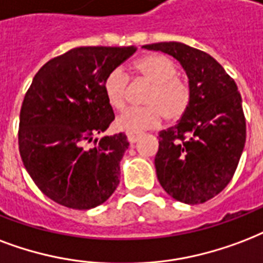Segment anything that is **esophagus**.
<instances>
[{"label": "esophagus", "instance_id": "1", "mask_svg": "<svg viewBox=\"0 0 263 263\" xmlns=\"http://www.w3.org/2000/svg\"><path fill=\"white\" fill-rule=\"evenodd\" d=\"M127 138L128 142H129L131 145H134V143H136L138 139H139V134H127Z\"/></svg>", "mask_w": 263, "mask_h": 263}]
</instances>
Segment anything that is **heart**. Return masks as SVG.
I'll return each instance as SVG.
<instances>
[{"mask_svg":"<svg viewBox=\"0 0 263 263\" xmlns=\"http://www.w3.org/2000/svg\"><path fill=\"white\" fill-rule=\"evenodd\" d=\"M132 70L152 84L145 99V107L128 109L116 120V128L127 134H139L157 127L161 118L178 121L190 103V88L178 77V66L168 56L150 53L134 62ZM103 93L114 110L124 109L128 96V77L116 67L103 80Z\"/></svg>","mask_w":263,"mask_h":263,"instance_id":"heart-1","label":"heart"}]
</instances>
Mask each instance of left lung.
<instances>
[{"label":"left lung","instance_id":"1","mask_svg":"<svg viewBox=\"0 0 263 263\" xmlns=\"http://www.w3.org/2000/svg\"><path fill=\"white\" fill-rule=\"evenodd\" d=\"M142 48L174 56L189 78V107L175 127L158 135V182L180 203H205L228 186L243 153L241 95L233 78L205 52L174 41Z\"/></svg>","mask_w":263,"mask_h":263}]
</instances>
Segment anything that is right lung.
I'll list each match as a JSON object with an SVG mask.
<instances>
[{"instance_id":"obj_1","label":"right lung","mask_w":263,"mask_h":263,"mask_svg":"<svg viewBox=\"0 0 263 263\" xmlns=\"http://www.w3.org/2000/svg\"><path fill=\"white\" fill-rule=\"evenodd\" d=\"M135 51L134 45L73 48L34 76L20 109L19 152L34 183L55 203L89 210L117 189L127 136L93 135L114 120L103 80Z\"/></svg>"}]
</instances>
